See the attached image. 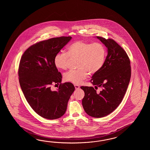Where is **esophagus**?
<instances>
[{"instance_id":"34e87169","label":"esophagus","mask_w":150,"mask_h":150,"mask_svg":"<svg viewBox=\"0 0 150 150\" xmlns=\"http://www.w3.org/2000/svg\"><path fill=\"white\" fill-rule=\"evenodd\" d=\"M74 86V87H75V89H76V90L79 89L80 86H79V85H76V84H75Z\"/></svg>"}]
</instances>
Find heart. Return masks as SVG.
I'll return each mask as SVG.
<instances>
[{
    "label": "heart",
    "mask_w": 150,
    "mask_h": 150,
    "mask_svg": "<svg viewBox=\"0 0 150 150\" xmlns=\"http://www.w3.org/2000/svg\"><path fill=\"white\" fill-rule=\"evenodd\" d=\"M106 50L100 43H89L76 41L67 48V53L58 52L54 56V66L58 69L65 70L67 67L69 57L78 58V70H70L64 74L65 81L80 84L88 76L98 72L105 61Z\"/></svg>",
    "instance_id": "obj_1"
}]
</instances>
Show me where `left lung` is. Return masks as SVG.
Segmentation results:
<instances>
[{
    "label": "left lung",
    "instance_id": "obj_1",
    "mask_svg": "<svg viewBox=\"0 0 150 150\" xmlns=\"http://www.w3.org/2000/svg\"><path fill=\"white\" fill-rule=\"evenodd\" d=\"M107 48V56L100 70L92 76L93 87L81 86L85 96L83 108L93 117H103L109 115L122 102L131 77L130 59L125 50L111 38L96 36ZM102 88L100 93L96 89Z\"/></svg>",
    "mask_w": 150,
    "mask_h": 150
}]
</instances>
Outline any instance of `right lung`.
Here are the masks:
<instances>
[{"mask_svg":"<svg viewBox=\"0 0 150 150\" xmlns=\"http://www.w3.org/2000/svg\"><path fill=\"white\" fill-rule=\"evenodd\" d=\"M71 36L39 42L23 53L18 71L21 89L29 105L43 118L54 120L64 115L67 102L75 88L71 83L62 82V74L54 63L55 55L70 41ZM60 83L54 91L52 84Z\"/></svg>","mask_w":150,"mask_h":150,"instance_id":"right-lung-1","label":"right lung"}]
</instances>
